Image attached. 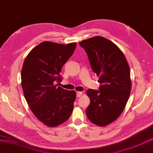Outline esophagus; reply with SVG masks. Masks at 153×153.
Returning a JSON list of instances; mask_svg holds the SVG:
<instances>
[{"mask_svg": "<svg viewBox=\"0 0 153 153\" xmlns=\"http://www.w3.org/2000/svg\"><path fill=\"white\" fill-rule=\"evenodd\" d=\"M76 94H77V98H79V97H81V96L83 95V92H80V91H77V93H76Z\"/></svg>", "mask_w": 153, "mask_h": 153, "instance_id": "obj_1", "label": "esophagus"}]
</instances>
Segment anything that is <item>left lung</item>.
Returning a JSON list of instances; mask_svg holds the SVG:
<instances>
[{"instance_id": "obj_1", "label": "left lung", "mask_w": 153, "mask_h": 153, "mask_svg": "<svg viewBox=\"0 0 153 153\" xmlns=\"http://www.w3.org/2000/svg\"><path fill=\"white\" fill-rule=\"evenodd\" d=\"M79 45L87 53L100 84V91H87L91 103L85 112L94 125L105 126L120 115L129 98L132 81L128 63L121 50L105 38L92 37Z\"/></svg>"}]
</instances>
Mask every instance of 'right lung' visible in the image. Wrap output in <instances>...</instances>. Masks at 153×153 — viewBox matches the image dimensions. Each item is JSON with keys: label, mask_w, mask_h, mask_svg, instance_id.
Segmentation results:
<instances>
[{"label": "right lung", "mask_w": 153, "mask_h": 153, "mask_svg": "<svg viewBox=\"0 0 153 153\" xmlns=\"http://www.w3.org/2000/svg\"><path fill=\"white\" fill-rule=\"evenodd\" d=\"M76 43L43 42L29 52L21 70V86L33 114L44 125L55 127L72 114L76 93L59 86L60 72L72 55Z\"/></svg>", "instance_id": "obj_1"}]
</instances>
